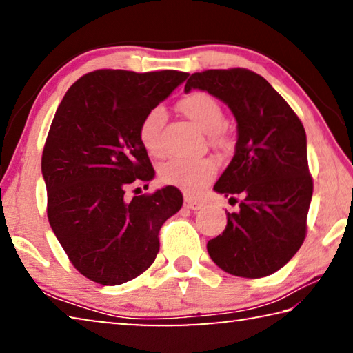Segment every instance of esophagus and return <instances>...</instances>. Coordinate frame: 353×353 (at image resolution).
Listing matches in <instances>:
<instances>
[{"label": "esophagus", "mask_w": 353, "mask_h": 353, "mask_svg": "<svg viewBox=\"0 0 353 353\" xmlns=\"http://www.w3.org/2000/svg\"><path fill=\"white\" fill-rule=\"evenodd\" d=\"M185 207L190 208V210H199V208H202V201L193 198V196H185Z\"/></svg>", "instance_id": "34e87169"}]
</instances>
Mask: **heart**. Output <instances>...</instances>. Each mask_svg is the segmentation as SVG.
I'll return each instance as SVG.
<instances>
[{"label":"heart","instance_id":"obj_1","mask_svg":"<svg viewBox=\"0 0 353 353\" xmlns=\"http://www.w3.org/2000/svg\"><path fill=\"white\" fill-rule=\"evenodd\" d=\"M177 110L187 117L196 128L210 135L214 145L223 146L225 135L219 128L224 123V110L219 101L207 92H191L177 101ZM165 123V112L162 107H154L143 117L139 126V140L145 151L151 155L162 154L160 132ZM216 174V163L212 159L185 160L171 159L160 166V181L171 185H179L190 193H196Z\"/></svg>","mask_w":353,"mask_h":353}]
</instances>
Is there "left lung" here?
Listing matches in <instances>:
<instances>
[{"instance_id": "1", "label": "left lung", "mask_w": 353, "mask_h": 353, "mask_svg": "<svg viewBox=\"0 0 353 353\" xmlns=\"http://www.w3.org/2000/svg\"><path fill=\"white\" fill-rule=\"evenodd\" d=\"M199 88L223 101L236 119L235 155L214 183L240 212H227L224 232L207 243L221 270L260 279L283 268L302 246L313 196L307 135L301 119L265 77L246 68L194 73Z\"/></svg>"}]
</instances>
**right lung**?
I'll list each match as a JSON object with an SVG mask.
<instances>
[{"mask_svg": "<svg viewBox=\"0 0 353 353\" xmlns=\"http://www.w3.org/2000/svg\"><path fill=\"white\" fill-rule=\"evenodd\" d=\"M187 77L176 70H97L57 107L41 155L48 221L76 270L99 285L145 272L163 223L181 210L182 193L171 185L132 201L124 193L155 174L139 140L143 117Z\"/></svg>", "mask_w": 353, "mask_h": 353, "instance_id": "1", "label": "right lung"}]
</instances>
